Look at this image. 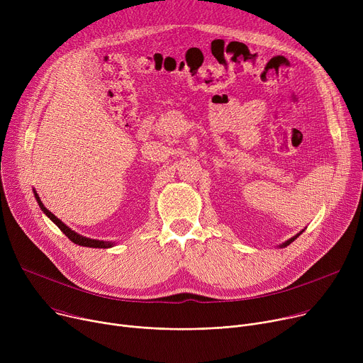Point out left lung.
I'll use <instances>...</instances> for the list:
<instances>
[{"label":"left lung","instance_id":"obj_1","mask_svg":"<svg viewBox=\"0 0 363 363\" xmlns=\"http://www.w3.org/2000/svg\"><path fill=\"white\" fill-rule=\"evenodd\" d=\"M298 236H300V235H296V236H294V238H291V239H289V240H286V242H285V243H284V245H282V246H281V247H285V246H288V245H289V243H292V242H294V240H295V239H296V238H298Z\"/></svg>","mask_w":363,"mask_h":363}]
</instances>
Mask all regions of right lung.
I'll use <instances>...</instances> for the list:
<instances>
[{"instance_id":"obj_1","label":"right lung","mask_w":363,"mask_h":363,"mask_svg":"<svg viewBox=\"0 0 363 363\" xmlns=\"http://www.w3.org/2000/svg\"><path fill=\"white\" fill-rule=\"evenodd\" d=\"M36 195V200H38V203H39V207L42 208V211L62 230V232L65 233V236H67L69 240H72L75 245H79V246H86V247H98V249H106V247H111L113 246V243H110V242H101V240H94V239H88V238H84V236H81V235H78V233H75V232H72V230L67 225V224H63L55 214H52L43 204H42V201H40V199H39V195L38 194H35Z\"/></svg>"}]
</instances>
